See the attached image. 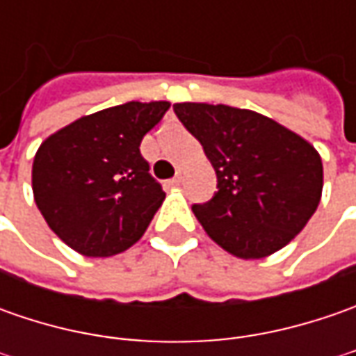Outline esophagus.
<instances>
[{
  "instance_id": "34e87169",
  "label": "esophagus",
  "mask_w": 356,
  "mask_h": 356,
  "mask_svg": "<svg viewBox=\"0 0 356 356\" xmlns=\"http://www.w3.org/2000/svg\"><path fill=\"white\" fill-rule=\"evenodd\" d=\"M180 182H182V176H180V174H176L172 180H168V186H178Z\"/></svg>"
}]
</instances>
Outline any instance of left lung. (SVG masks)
I'll return each instance as SVG.
<instances>
[{"mask_svg":"<svg viewBox=\"0 0 356 356\" xmlns=\"http://www.w3.org/2000/svg\"><path fill=\"white\" fill-rule=\"evenodd\" d=\"M210 158L218 192L192 210L208 236L241 259L277 252L305 227L323 190L317 150L280 122L227 104L176 103Z\"/></svg>","mask_w":356,"mask_h":356,"instance_id":"8db88e82","label":"left lung"}]
</instances>
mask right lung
<instances>
[{"label":"right lung","mask_w":356,"mask_h":356,"mask_svg":"<svg viewBox=\"0 0 356 356\" xmlns=\"http://www.w3.org/2000/svg\"><path fill=\"white\" fill-rule=\"evenodd\" d=\"M170 104H118L71 122L39 146L33 196L49 227L75 252L108 257L143 238L166 198L140 154Z\"/></svg>","instance_id":"obj_1"}]
</instances>
